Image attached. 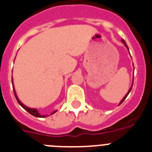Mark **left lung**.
Wrapping results in <instances>:
<instances>
[{
  "label": "left lung",
  "mask_w": 152,
  "mask_h": 152,
  "mask_svg": "<svg viewBox=\"0 0 152 152\" xmlns=\"http://www.w3.org/2000/svg\"><path fill=\"white\" fill-rule=\"evenodd\" d=\"M121 41H122V42H123V44H124V45H125V46H126V49H128V51H129V48H128V46H127V45H126V42H125V41H124V40H123V39H122V40H121ZM132 84H133V80H132V86H131V88H129V91H128V92H127V94H126V95H125V96H124V97H123V99H122V100H121V101L119 102V105H120V104H121V103H123V101H124V100H125V99H126V97H127V96H128V95H129V93H130V91H131V90H132Z\"/></svg>",
  "instance_id": "8db88e82"
}]
</instances>
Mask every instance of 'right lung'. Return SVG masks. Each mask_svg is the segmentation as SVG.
Here are the masks:
<instances>
[{"mask_svg":"<svg viewBox=\"0 0 152 152\" xmlns=\"http://www.w3.org/2000/svg\"><path fill=\"white\" fill-rule=\"evenodd\" d=\"M12 84H13V93H14V95H15V97L16 99H17V102L19 103V104L21 106V107H23V108L25 110L27 111L28 113H29L31 114V115H33V116H36V117H39V118H44V117H46V116H49L48 115H42V114H40L39 113V111L36 110V109L35 108H30V107H28L27 106L24 105L23 103H22V102L20 101V100H19L18 96H17V93H16V91H15V88H14V85H13V77H12ZM57 111V110L55 111H53V112L52 113L50 114V115H52V114H54Z\"/></svg>","mask_w":152,"mask_h":152,"instance_id":"add662e5","label":"right lung"}]
</instances>
